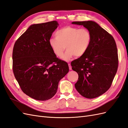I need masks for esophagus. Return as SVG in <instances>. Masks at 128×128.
Segmentation results:
<instances>
[{"label": "esophagus", "instance_id": "obj_1", "mask_svg": "<svg viewBox=\"0 0 128 128\" xmlns=\"http://www.w3.org/2000/svg\"><path fill=\"white\" fill-rule=\"evenodd\" d=\"M68 66H69V70H72V66H71V65H70V64H68Z\"/></svg>", "mask_w": 128, "mask_h": 128}]
</instances>
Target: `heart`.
I'll use <instances>...</instances> for the list:
<instances>
[{
    "label": "heart",
    "mask_w": 128,
    "mask_h": 128,
    "mask_svg": "<svg viewBox=\"0 0 128 128\" xmlns=\"http://www.w3.org/2000/svg\"><path fill=\"white\" fill-rule=\"evenodd\" d=\"M56 38L49 40V45L52 52L59 58L62 57L64 61H68L75 56H83L86 52L92 42V34L86 28L67 26L58 30L55 34Z\"/></svg>",
    "instance_id": "obj_1"
}]
</instances>
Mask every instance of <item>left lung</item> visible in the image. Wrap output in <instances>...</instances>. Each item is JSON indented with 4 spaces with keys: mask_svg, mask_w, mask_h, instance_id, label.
I'll return each mask as SVG.
<instances>
[{
    "mask_svg": "<svg viewBox=\"0 0 128 128\" xmlns=\"http://www.w3.org/2000/svg\"><path fill=\"white\" fill-rule=\"evenodd\" d=\"M92 34L91 44L84 54L71 62L72 69L78 75L75 84L79 94L93 99L105 93L110 87L118 68V54L111 34L92 21H76Z\"/></svg>",
    "mask_w": 128,
    "mask_h": 128,
    "instance_id": "left-lung-1",
    "label": "left lung"
}]
</instances>
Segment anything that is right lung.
<instances>
[{
    "label": "right lung",
    "mask_w": 128,
    "mask_h": 128,
    "mask_svg": "<svg viewBox=\"0 0 128 128\" xmlns=\"http://www.w3.org/2000/svg\"><path fill=\"white\" fill-rule=\"evenodd\" d=\"M58 26L56 21L31 25L13 48L15 78L25 94L37 100L52 98L60 80L69 72L68 64L56 58L49 45Z\"/></svg>",
    "instance_id": "add662e5"
}]
</instances>
